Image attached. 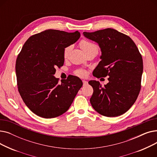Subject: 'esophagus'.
Segmentation results:
<instances>
[{
	"label": "esophagus",
	"mask_w": 157,
	"mask_h": 157,
	"mask_svg": "<svg viewBox=\"0 0 157 157\" xmlns=\"http://www.w3.org/2000/svg\"><path fill=\"white\" fill-rule=\"evenodd\" d=\"M83 86H86L88 85V81L83 80Z\"/></svg>",
	"instance_id": "34e87169"
}]
</instances>
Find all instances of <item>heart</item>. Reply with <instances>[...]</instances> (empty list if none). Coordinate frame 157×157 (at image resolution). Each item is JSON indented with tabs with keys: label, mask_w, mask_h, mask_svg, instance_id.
<instances>
[{
	"label": "heart",
	"mask_w": 157,
	"mask_h": 157,
	"mask_svg": "<svg viewBox=\"0 0 157 157\" xmlns=\"http://www.w3.org/2000/svg\"><path fill=\"white\" fill-rule=\"evenodd\" d=\"M80 46L83 49V52H85V54L88 53L90 52H92L93 50H97L98 51V47L97 46V45H95V44L90 42L88 40H82L81 42H80ZM71 46H67L63 50V57L65 59H67L68 57L70 52L71 50ZM75 74L76 75L81 76V77H83L86 75V72L84 70H82V69H79L76 71Z\"/></svg>",
	"instance_id": "obj_1"
}]
</instances>
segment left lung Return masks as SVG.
<instances>
[{"label":"left lung","mask_w":157,"mask_h":157,"mask_svg":"<svg viewBox=\"0 0 157 157\" xmlns=\"http://www.w3.org/2000/svg\"><path fill=\"white\" fill-rule=\"evenodd\" d=\"M85 37L99 46L101 61L93 72L97 78L109 76L108 83L88 82L94 89L90 101L93 108L108 117L126 113L136 102L141 90L143 71L142 56L132 39L108 28L94 32H84Z\"/></svg>","instance_id":"1"}]
</instances>
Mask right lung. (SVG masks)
Masks as SVG:
<instances>
[{
    "label": "right lung",
    "mask_w": 157,
    "mask_h": 157,
    "mask_svg": "<svg viewBox=\"0 0 157 157\" xmlns=\"http://www.w3.org/2000/svg\"><path fill=\"white\" fill-rule=\"evenodd\" d=\"M80 37L78 31L69 33L46 30L30 37L16 61L19 93L25 104L34 114L52 118L67 111L83 82L70 76L61 80L54 76L56 67L63 65L64 49Z\"/></svg>",
    "instance_id": "right-lung-1"
}]
</instances>
